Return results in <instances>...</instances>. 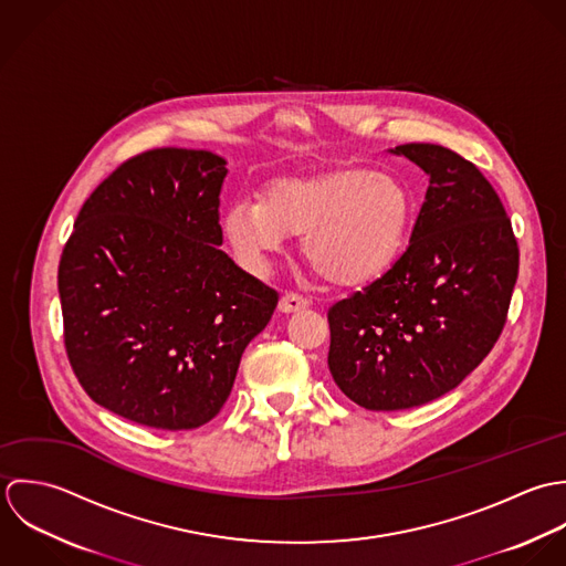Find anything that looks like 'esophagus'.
Listing matches in <instances>:
<instances>
[{
  "label": "esophagus",
  "instance_id": "1",
  "mask_svg": "<svg viewBox=\"0 0 566 566\" xmlns=\"http://www.w3.org/2000/svg\"><path fill=\"white\" fill-rule=\"evenodd\" d=\"M308 306H311L308 297H304V295H300V293H286V295H282V300H280V311H282V313H300V311H304V308H308Z\"/></svg>",
  "mask_w": 566,
  "mask_h": 566
}]
</instances>
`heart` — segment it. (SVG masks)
I'll return each mask as SVG.
<instances>
[{
	"mask_svg": "<svg viewBox=\"0 0 566 566\" xmlns=\"http://www.w3.org/2000/svg\"><path fill=\"white\" fill-rule=\"evenodd\" d=\"M411 219L413 199L398 177L349 166L277 177L264 188L262 203L235 201L223 229L249 264L275 255L284 235H304L306 260L324 280L358 286L396 262Z\"/></svg>",
	"mask_w": 566,
	"mask_h": 566,
	"instance_id": "heart-1",
	"label": "heart"
}]
</instances>
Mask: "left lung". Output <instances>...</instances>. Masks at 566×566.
Here are the masks:
<instances>
[{
  "mask_svg": "<svg viewBox=\"0 0 566 566\" xmlns=\"http://www.w3.org/2000/svg\"><path fill=\"white\" fill-rule=\"evenodd\" d=\"M429 175L409 247L378 280L328 311V367L369 411L427 405L494 347L518 277L505 208L479 168L440 144H402Z\"/></svg>",
  "mask_w": 566,
  "mask_h": 566,
  "instance_id": "1",
  "label": "left lung"
}]
</instances>
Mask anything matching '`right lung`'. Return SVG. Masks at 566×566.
<instances>
[{
    "instance_id": "right-lung-1",
    "label": "right lung",
    "mask_w": 566,
    "mask_h": 566,
    "mask_svg": "<svg viewBox=\"0 0 566 566\" xmlns=\"http://www.w3.org/2000/svg\"><path fill=\"white\" fill-rule=\"evenodd\" d=\"M226 159L155 148L92 192L59 264L63 337L87 396L135 424L190 431L226 405L277 293L221 251Z\"/></svg>"
}]
</instances>
